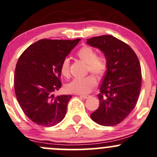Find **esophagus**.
Here are the masks:
<instances>
[{
    "instance_id": "esophagus-1",
    "label": "esophagus",
    "mask_w": 157,
    "mask_h": 157,
    "mask_svg": "<svg viewBox=\"0 0 157 157\" xmlns=\"http://www.w3.org/2000/svg\"><path fill=\"white\" fill-rule=\"evenodd\" d=\"M80 98H83V99H87V98H89V97H90V96L89 95H82V94H80Z\"/></svg>"
}]
</instances>
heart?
I'll list each match as a JSON object with an SVG mask.
<instances>
[{"instance_id": "heart-1", "label": "heart", "mask_w": 157, "mask_h": 157, "mask_svg": "<svg viewBox=\"0 0 157 157\" xmlns=\"http://www.w3.org/2000/svg\"><path fill=\"white\" fill-rule=\"evenodd\" d=\"M77 56L87 63V72H91L99 78H103L109 69L107 57L104 54L97 55V51L92 47L84 45L78 50ZM60 72L65 77L70 76V60L65 58L60 65ZM97 85V80L92 75L83 78H75L66 85L68 92L77 94H86Z\"/></svg>"}]
</instances>
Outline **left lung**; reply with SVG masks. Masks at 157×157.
<instances>
[{
  "instance_id": "1",
  "label": "left lung",
  "mask_w": 157,
  "mask_h": 157,
  "mask_svg": "<svg viewBox=\"0 0 157 157\" xmlns=\"http://www.w3.org/2000/svg\"><path fill=\"white\" fill-rule=\"evenodd\" d=\"M87 43L102 51L109 63L98 94L99 107L91 114V118L103 126H115L136 105L142 86L140 63L133 50L113 36L90 38Z\"/></svg>"
}]
</instances>
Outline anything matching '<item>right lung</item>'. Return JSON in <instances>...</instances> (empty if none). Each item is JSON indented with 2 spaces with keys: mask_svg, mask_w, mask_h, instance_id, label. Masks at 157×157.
I'll list each match as a JSON object with an SVG mask.
<instances>
[{
  "mask_svg": "<svg viewBox=\"0 0 157 157\" xmlns=\"http://www.w3.org/2000/svg\"><path fill=\"white\" fill-rule=\"evenodd\" d=\"M80 41L41 39L29 46L17 62L14 77L17 101L36 124L52 127L64 118L71 96L56 97L54 92L62 86V61Z\"/></svg>",
  "mask_w": 157,
  "mask_h": 157,
  "instance_id": "obj_1",
  "label": "right lung"
}]
</instances>
